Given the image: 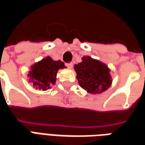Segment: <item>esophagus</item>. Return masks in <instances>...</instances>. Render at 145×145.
I'll use <instances>...</instances> for the list:
<instances>
[{
  "label": "esophagus",
  "mask_w": 145,
  "mask_h": 145,
  "mask_svg": "<svg viewBox=\"0 0 145 145\" xmlns=\"http://www.w3.org/2000/svg\"><path fill=\"white\" fill-rule=\"evenodd\" d=\"M66 66L68 67V68H70V69H71L73 67V63H67Z\"/></svg>",
  "instance_id": "1"
}]
</instances>
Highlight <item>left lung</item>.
<instances>
[{"label": "left lung", "mask_w": 145, "mask_h": 145, "mask_svg": "<svg viewBox=\"0 0 145 145\" xmlns=\"http://www.w3.org/2000/svg\"><path fill=\"white\" fill-rule=\"evenodd\" d=\"M81 63L74 65L79 85L91 94H100L112 85L110 70L99 60L85 56Z\"/></svg>", "instance_id": "8db88e82"}]
</instances>
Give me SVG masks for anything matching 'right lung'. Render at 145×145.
Here are the masks:
<instances>
[{
  "label": "right lung",
  "mask_w": 145,
  "mask_h": 145,
  "mask_svg": "<svg viewBox=\"0 0 145 145\" xmlns=\"http://www.w3.org/2000/svg\"><path fill=\"white\" fill-rule=\"evenodd\" d=\"M63 68L66 67L61 60H54L50 57H46L31 67L28 74L29 82L36 89L46 91L56 83L58 71Z\"/></svg>",
  "instance_id": "obj_1"
}]
</instances>
